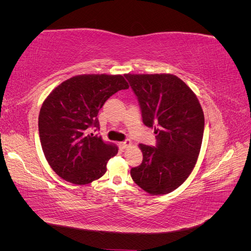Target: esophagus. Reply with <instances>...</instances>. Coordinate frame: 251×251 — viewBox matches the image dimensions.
<instances>
[{
    "label": "esophagus",
    "instance_id": "34e87169",
    "mask_svg": "<svg viewBox=\"0 0 251 251\" xmlns=\"http://www.w3.org/2000/svg\"><path fill=\"white\" fill-rule=\"evenodd\" d=\"M119 146H120L121 149H127V148H130L132 146V142L130 140H126L124 142H120Z\"/></svg>",
    "mask_w": 251,
    "mask_h": 251
}]
</instances>
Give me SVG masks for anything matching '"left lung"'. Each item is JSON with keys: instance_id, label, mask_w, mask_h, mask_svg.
<instances>
[{"instance_id": "obj_1", "label": "left lung", "mask_w": 251, "mask_h": 251, "mask_svg": "<svg viewBox=\"0 0 251 251\" xmlns=\"http://www.w3.org/2000/svg\"><path fill=\"white\" fill-rule=\"evenodd\" d=\"M138 97L143 124L155 126L156 148L139 144L142 163L131 170L134 182L151 195L178 188L200 154L204 114L193 90L170 73L125 74Z\"/></svg>"}]
</instances>
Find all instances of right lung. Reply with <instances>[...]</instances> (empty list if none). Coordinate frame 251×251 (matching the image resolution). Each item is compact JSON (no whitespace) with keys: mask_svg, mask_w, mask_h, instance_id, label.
Returning a JSON list of instances; mask_svg holds the SVG:
<instances>
[{"mask_svg":"<svg viewBox=\"0 0 251 251\" xmlns=\"http://www.w3.org/2000/svg\"><path fill=\"white\" fill-rule=\"evenodd\" d=\"M126 89L128 83L120 74H82L63 81L46 97L39 115L40 139L46 160L60 178L85 185L107 172L118 147L89 128L100 127L98 111Z\"/></svg>","mask_w":251,"mask_h":251,"instance_id":"1","label":"right lung"}]
</instances>
